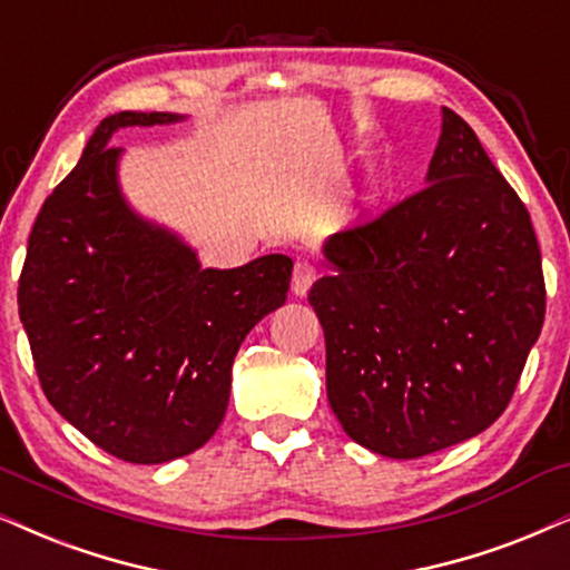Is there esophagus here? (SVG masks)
I'll return each instance as SVG.
<instances>
[{"label": "esophagus", "mask_w": 570, "mask_h": 570, "mask_svg": "<svg viewBox=\"0 0 570 570\" xmlns=\"http://www.w3.org/2000/svg\"><path fill=\"white\" fill-rule=\"evenodd\" d=\"M316 279V267L308 258H298L293 267V293L298 295V298H303V295L308 293V287L314 285Z\"/></svg>", "instance_id": "1"}]
</instances>
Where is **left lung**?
<instances>
[{"label": "left lung", "instance_id": "1", "mask_svg": "<svg viewBox=\"0 0 570 570\" xmlns=\"http://www.w3.org/2000/svg\"><path fill=\"white\" fill-rule=\"evenodd\" d=\"M426 183L335 233L308 291L345 434L409 461L476 438L511 403L544 322L531 217L453 109Z\"/></svg>", "mask_w": 570, "mask_h": 570}]
</instances>
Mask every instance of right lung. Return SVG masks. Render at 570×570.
Listing matches in <instances>:
<instances>
[{
  "label": "right lung",
  "instance_id": "obj_1",
  "mask_svg": "<svg viewBox=\"0 0 570 570\" xmlns=\"http://www.w3.org/2000/svg\"><path fill=\"white\" fill-rule=\"evenodd\" d=\"M183 120L117 112L33 222L18 306L43 395L94 445L167 463L217 432L243 337L279 308L293 262L202 269L194 250L130 209L117 186V128Z\"/></svg>",
  "mask_w": 570,
  "mask_h": 570
}]
</instances>
